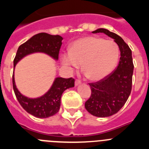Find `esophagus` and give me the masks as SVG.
Listing matches in <instances>:
<instances>
[{
  "instance_id": "1",
  "label": "esophagus",
  "mask_w": 149,
  "mask_h": 149,
  "mask_svg": "<svg viewBox=\"0 0 149 149\" xmlns=\"http://www.w3.org/2000/svg\"><path fill=\"white\" fill-rule=\"evenodd\" d=\"M80 84H81V81H80V80H76L75 86H78V85H80Z\"/></svg>"
}]
</instances>
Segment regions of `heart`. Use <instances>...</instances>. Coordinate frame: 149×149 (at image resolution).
I'll return each mask as SVG.
<instances>
[{
  "label": "heart",
  "instance_id": "1",
  "mask_svg": "<svg viewBox=\"0 0 149 149\" xmlns=\"http://www.w3.org/2000/svg\"><path fill=\"white\" fill-rule=\"evenodd\" d=\"M119 58V46L114 41L85 36L71 45L69 53L61 56V63L72 70L81 64L86 77L90 81H98L111 73Z\"/></svg>",
  "mask_w": 149,
  "mask_h": 149
}]
</instances>
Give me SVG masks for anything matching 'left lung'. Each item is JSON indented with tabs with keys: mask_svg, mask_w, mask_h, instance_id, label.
I'll use <instances>...</instances> for the list:
<instances>
[{
	"mask_svg": "<svg viewBox=\"0 0 149 149\" xmlns=\"http://www.w3.org/2000/svg\"><path fill=\"white\" fill-rule=\"evenodd\" d=\"M103 33L114 39L120 50V60L116 69L96 83L89 84L90 98L85 102V108L97 117H108L116 113L126 103L132 88L134 72L132 52L125 41L117 34L104 28L93 33Z\"/></svg>",
	"mask_w": 149,
	"mask_h": 149,
	"instance_id": "obj_1",
	"label": "left lung"
}]
</instances>
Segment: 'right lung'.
I'll list each match as a JSON object with an SVG mask.
<instances>
[{
  "mask_svg": "<svg viewBox=\"0 0 149 149\" xmlns=\"http://www.w3.org/2000/svg\"><path fill=\"white\" fill-rule=\"evenodd\" d=\"M63 37L40 33L30 38L18 48L13 61L14 68L18 62L27 55L33 53H44L55 60H58ZM13 86L18 102L28 113L37 118H48L58 113L63 93L65 89L74 86V79L56 77L49 90L36 98H27L18 90L13 74Z\"/></svg>",
  "mask_w": 149,
  "mask_h": 149,
  "instance_id": "add662e5",
  "label": "right lung"
}]
</instances>
